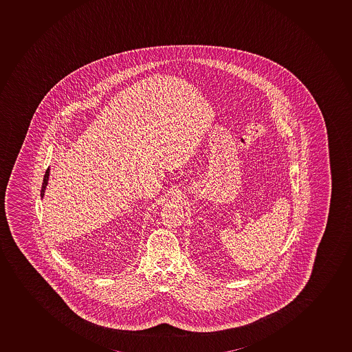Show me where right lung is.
Here are the masks:
<instances>
[{
    "instance_id": "add662e5",
    "label": "right lung",
    "mask_w": 352,
    "mask_h": 352,
    "mask_svg": "<svg viewBox=\"0 0 352 352\" xmlns=\"http://www.w3.org/2000/svg\"><path fill=\"white\" fill-rule=\"evenodd\" d=\"M49 175H50V168L47 169V171H45V177H43V183H42L41 188V198L45 197V188H47V185H48Z\"/></svg>"
}]
</instances>
